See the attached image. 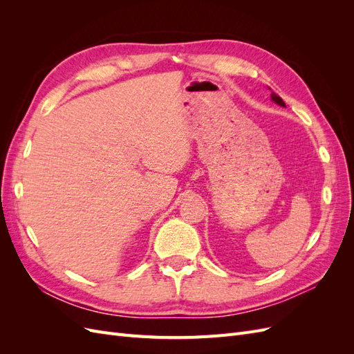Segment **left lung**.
Returning <instances> with one entry per match:
<instances>
[{
	"label": "left lung",
	"instance_id": "left-lung-1",
	"mask_svg": "<svg viewBox=\"0 0 354 354\" xmlns=\"http://www.w3.org/2000/svg\"><path fill=\"white\" fill-rule=\"evenodd\" d=\"M272 99H273V102H276L277 104H281V106H285V103H283V100L279 97V95H277L276 93H272Z\"/></svg>",
	"mask_w": 354,
	"mask_h": 354
}]
</instances>
